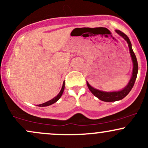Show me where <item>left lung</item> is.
I'll return each mask as SVG.
<instances>
[{"label":"left lung","instance_id":"8db88e82","mask_svg":"<svg viewBox=\"0 0 148 148\" xmlns=\"http://www.w3.org/2000/svg\"><path fill=\"white\" fill-rule=\"evenodd\" d=\"M115 32L118 34L120 36H121L124 40H125L128 44L129 49H130V56L132 57V60L133 62V71H132V77L129 81L128 84L123 88V90L119 91H113V92H105L102 90H99L96 89V88L92 87V86L88 84L87 81V86L90 92L94 95L98 99L103 101H107V102H111V101H118V100L123 99L124 97H125L129 92L131 91V90L133 88L134 83H135L136 79L137 77V74H138V62H137L136 57L135 53L133 51V49L132 47V43H131L129 37L125 35V33L121 32L119 30H115Z\"/></svg>","mask_w":148,"mask_h":148}]
</instances>
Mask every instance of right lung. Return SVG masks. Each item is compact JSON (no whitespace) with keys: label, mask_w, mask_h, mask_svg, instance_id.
I'll return each instance as SVG.
<instances>
[{"label":"right lung","mask_w":148,"mask_h":148,"mask_svg":"<svg viewBox=\"0 0 148 148\" xmlns=\"http://www.w3.org/2000/svg\"><path fill=\"white\" fill-rule=\"evenodd\" d=\"M64 81L63 82V84H62V88H61V90H60V92L58 93V95L57 96H56L55 97L53 98L52 99L49 100V101H47V102L42 103V104H39L38 106H50V105L53 104V103H56L58 100L61 97V96H62V93H63V92H64Z\"/></svg>","instance_id":"add662e5"}]
</instances>
